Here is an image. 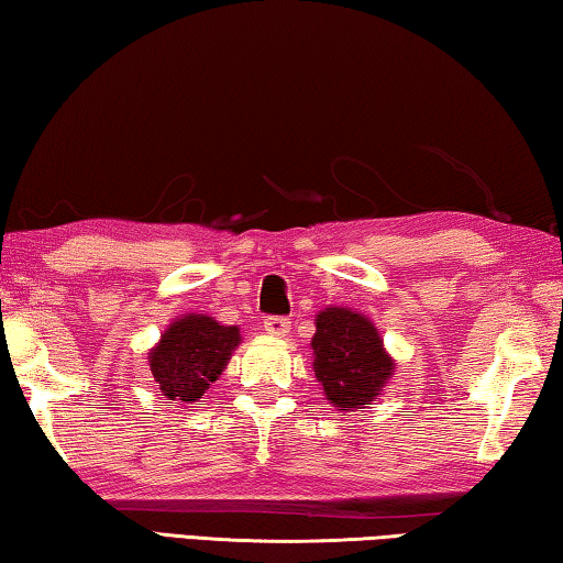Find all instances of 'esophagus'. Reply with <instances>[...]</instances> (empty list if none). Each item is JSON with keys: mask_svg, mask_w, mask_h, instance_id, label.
Segmentation results:
<instances>
[{"mask_svg": "<svg viewBox=\"0 0 563 563\" xmlns=\"http://www.w3.org/2000/svg\"><path fill=\"white\" fill-rule=\"evenodd\" d=\"M291 329V321L287 317H266L264 319V331L269 336H287Z\"/></svg>", "mask_w": 563, "mask_h": 563, "instance_id": "1", "label": "esophagus"}]
</instances>
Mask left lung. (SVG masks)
I'll return each instance as SVG.
<instances>
[{"mask_svg": "<svg viewBox=\"0 0 563 563\" xmlns=\"http://www.w3.org/2000/svg\"><path fill=\"white\" fill-rule=\"evenodd\" d=\"M311 349L317 382L336 411L364 409L394 374V358L386 354L379 329L352 309L319 311Z\"/></svg>", "mask_w": 563, "mask_h": 563, "instance_id": "obj_1", "label": "left lung"}]
</instances>
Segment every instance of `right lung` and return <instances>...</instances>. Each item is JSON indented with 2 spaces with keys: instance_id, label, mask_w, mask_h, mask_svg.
Instances as JSON below:
<instances>
[{
  "instance_id": "right-lung-1",
  "label": "right lung",
  "mask_w": 563,
  "mask_h": 563,
  "mask_svg": "<svg viewBox=\"0 0 563 563\" xmlns=\"http://www.w3.org/2000/svg\"><path fill=\"white\" fill-rule=\"evenodd\" d=\"M239 342V327L219 324L214 317L187 314L174 319L150 352L152 376L169 399L167 407L201 399L227 368Z\"/></svg>"
}]
</instances>
